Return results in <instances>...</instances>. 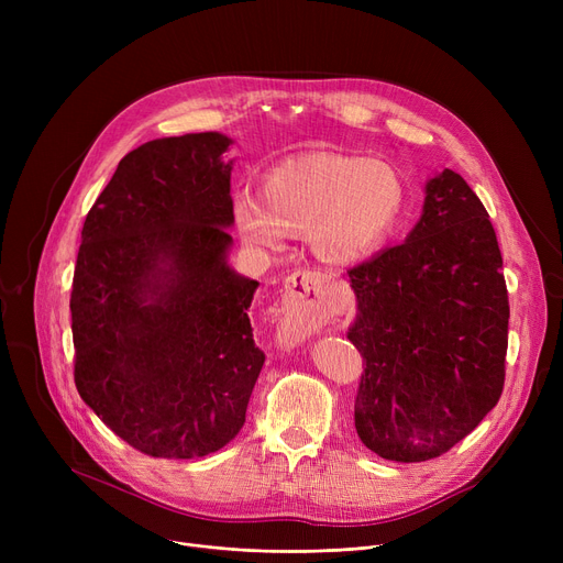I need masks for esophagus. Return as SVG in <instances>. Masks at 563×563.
Masks as SVG:
<instances>
[{"label":"esophagus","instance_id":"1","mask_svg":"<svg viewBox=\"0 0 563 563\" xmlns=\"http://www.w3.org/2000/svg\"><path fill=\"white\" fill-rule=\"evenodd\" d=\"M340 310L338 299L327 289V280L312 272H297L285 280L280 331L287 340H301Z\"/></svg>","mask_w":563,"mask_h":563}]
</instances>
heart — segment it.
Instances as JSON below:
<instances>
[{
    "instance_id": "1",
    "label": "heart",
    "mask_w": 563,
    "mask_h": 563,
    "mask_svg": "<svg viewBox=\"0 0 563 563\" xmlns=\"http://www.w3.org/2000/svg\"><path fill=\"white\" fill-rule=\"evenodd\" d=\"M408 207L401 170L386 159L312 151L264 173L260 196L232 198V221L257 249H280L287 234H306L312 255L346 269L386 246Z\"/></svg>"
}]
</instances>
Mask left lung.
<instances>
[{"instance_id": "1", "label": "left lung", "mask_w": 563, "mask_h": 563, "mask_svg": "<svg viewBox=\"0 0 563 563\" xmlns=\"http://www.w3.org/2000/svg\"><path fill=\"white\" fill-rule=\"evenodd\" d=\"M424 194L406 242L349 269L346 338L365 361L353 418L363 445L397 463L452 450L505 388L509 297L486 207L452 168Z\"/></svg>"}]
</instances>
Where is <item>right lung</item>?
Wrapping results in <instances>:
<instances>
[{"label": "right lung", "mask_w": 563, "mask_h": 563, "mask_svg": "<svg viewBox=\"0 0 563 563\" xmlns=\"http://www.w3.org/2000/svg\"><path fill=\"white\" fill-rule=\"evenodd\" d=\"M230 143L200 132L139 145L81 228L75 386L118 438L155 459L228 445L264 365L249 319L257 280L228 264Z\"/></svg>", "instance_id": "right-lung-1"}]
</instances>
